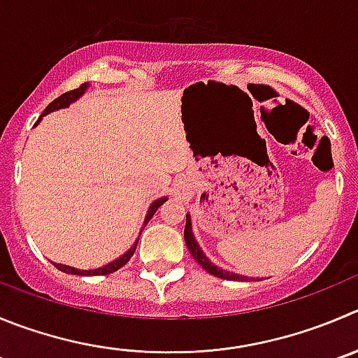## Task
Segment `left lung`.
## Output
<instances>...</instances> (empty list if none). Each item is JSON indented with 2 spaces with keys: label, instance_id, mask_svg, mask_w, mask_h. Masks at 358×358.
<instances>
[{
  "label": "left lung",
  "instance_id": "1",
  "mask_svg": "<svg viewBox=\"0 0 358 358\" xmlns=\"http://www.w3.org/2000/svg\"><path fill=\"white\" fill-rule=\"evenodd\" d=\"M185 241H186V246H188L189 253H192V257L196 260V264H199L200 267L206 268V271L209 272V274L216 275V278H221V279H230V281H248V279H253V278H248V275H239V274H236V272L223 271V268L217 267V265H214L213 262H210L209 258L206 257V253H203L202 248H200L199 243H196L195 236H193L192 216H189V214H186Z\"/></svg>",
  "mask_w": 358,
  "mask_h": 358
}]
</instances>
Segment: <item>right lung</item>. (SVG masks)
I'll list each match as a JSON object with an SVG mask.
<instances>
[{
  "instance_id": "add662e5",
  "label": "right lung",
  "mask_w": 358,
  "mask_h": 358,
  "mask_svg": "<svg viewBox=\"0 0 358 358\" xmlns=\"http://www.w3.org/2000/svg\"><path fill=\"white\" fill-rule=\"evenodd\" d=\"M87 87H90V84L86 83V84H83V86H80V87H77V90L70 91V93L61 94V96L56 98V100H54L52 103L47 105V108H45V110H43V114H42V117H43V115L50 114V112H54V110H61V108L70 107V105L73 103V101H77L80 96H83L84 93H86ZM42 117H38V121L35 122V126L38 124L40 121H42ZM166 200H169V199H166V196H162V199L155 200V202H152L151 206H149L148 214H145V217H144V224H142V228H141V234H142V230H144V228H145V224L149 223V220H151V217L155 216V213H156V210H158V207H162L163 203L166 202ZM138 237H141V236H138ZM137 244H138V239L135 241L134 246H131L130 250L126 251V253H122L119 258H115V260H112L110 264L103 265V267L91 268V271H83V268H75V267H70V265H61V264H54V265H56V267L59 268L61 272H66V274H75V275H107V274H112V272L119 271V268H121L122 265L128 264V260H130V258L134 257L135 250H137Z\"/></svg>"
}]
</instances>
